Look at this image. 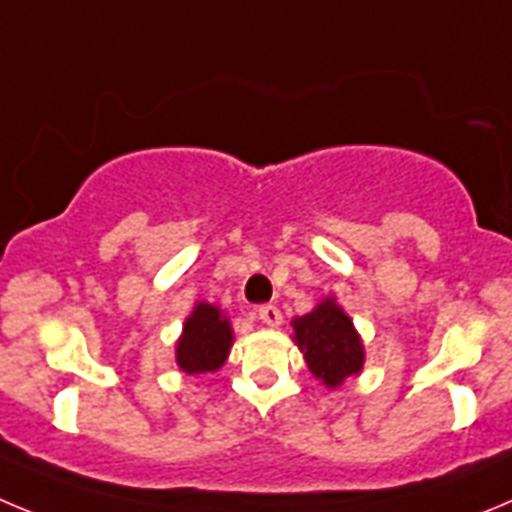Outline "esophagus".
I'll return each mask as SVG.
<instances>
[{
  "mask_svg": "<svg viewBox=\"0 0 512 512\" xmlns=\"http://www.w3.org/2000/svg\"><path fill=\"white\" fill-rule=\"evenodd\" d=\"M257 316H260L262 324L267 326H280V321H283V313H280L278 306H260V311H257Z\"/></svg>",
  "mask_w": 512,
  "mask_h": 512,
  "instance_id": "esophagus-1",
  "label": "esophagus"
}]
</instances>
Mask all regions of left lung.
Listing matches in <instances>:
<instances>
[{
	"label": "left lung",
	"instance_id": "obj_1",
	"mask_svg": "<svg viewBox=\"0 0 512 512\" xmlns=\"http://www.w3.org/2000/svg\"><path fill=\"white\" fill-rule=\"evenodd\" d=\"M293 342L303 352L308 370L326 388H339L347 377L359 375L365 365V347L344 308L324 298L306 316L293 319Z\"/></svg>",
	"mask_w": 512,
	"mask_h": 512
}]
</instances>
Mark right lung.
Returning a JSON list of instances; mask_svg holds the SVG:
<instances>
[{
    "instance_id": "1",
    "label": "right lung",
    "mask_w": 512,
    "mask_h": 512,
    "mask_svg": "<svg viewBox=\"0 0 512 512\" xmlns=\"http://www.w3.org/2000/svg\"><path fill=\"white\" fill-rule=\"evenodd\" d=\"M234 334L222 308L196 303L176 344V362L188 375L216 372L227 362Z\"/></svg>"
}]
</instances>
